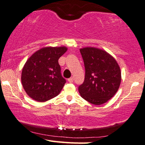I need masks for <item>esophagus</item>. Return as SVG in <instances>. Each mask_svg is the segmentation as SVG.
Returning a JSON list of instances; mask_svg holds the SVG:
<instances>
[{"mask_svg":"<svg viewBox=\"0 0 145 145\" xmlns=\"http://www.w3.org/2000/svg\"><path fill=\"white\" fill-rule=\"evenodd\" d=\"M68 82H70V83H71V82H74V78H73V77H71V78H69V79H68Z\"/></svg>","mask_w":145,"mask_h":145,"instance_id":"esophagus-1","label":"esophagus"}]
</instances>
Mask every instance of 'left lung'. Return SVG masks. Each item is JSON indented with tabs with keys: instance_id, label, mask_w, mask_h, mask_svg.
<instances>
[{
	"instance_id": "8db88e82",
	"label": "left lung",
	"mask_w": 145,
	"mask_h": 145,
	"mask_svg": "<svg viewBox=\"0 0 145 145\" xmlns=\"http://www.w3.org/2000/svg\"><path fill=\"white\" fill-rule=\"evenodd\" d=\"M80 51L85 67L84 80L78 86L81 97L94 105L107 102L120 86L121 73L119 65L103 50L88 47Z\"/></svg>"
}]
</instances>
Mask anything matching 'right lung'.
I'll return each mask as SVG.
<instances>
[{"instance_id": "add662e5", "label": "right lung", "mask_w": 145, "mask_h": 145, "mask_svg": "<svg viewBox=\"0 0 145 145\" xmlns=\"http://www.w3.org/2000/svg\"><path fill=\"white\" fill-rule=\"evenodd\" d=\"M67 50L65 47L43 48L27 60L21 80L30 97L44 102L60 93L66 80L61 75L59 59Z\"/></svg>"}]
</instances>
